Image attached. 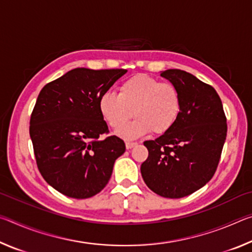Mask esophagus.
<instances>
[{
  "label": "esophagus",
  "mask_w": 252,
  "mask_h": 252,
  "mask_svg": "<svg viewBox=\"0 0 252 252\" xmlns=\"http://www.w3.org/2000/svg\"><path fill=\"white\" fill-rule=\"evenodd\" d=\"M136 144H138L136 142H126V147L127 150H129V149H132L133 147H135Z\"/></svg>",
  "instance_id": "esophagus-1"
}]
</instances>
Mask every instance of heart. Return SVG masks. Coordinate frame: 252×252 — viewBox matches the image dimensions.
Instances as JSON below:
<instances>
[{
	"label": "heart",
	"instance_id": "heart-1",
	"mask_svg": "<svg viewBox=\"0 0 252 252\" xmlns=\"http://www.w3.org/2000/svg\"><path fill=\"white\" fill-rule=\"evenodd\" d=\"M181 94L176 85L160 82L147 74L126 80L119 94L105 92L100 96L101 116L114 130H120L132 116L137 120L119 131L126 139H134L151 132L167 133L176 125L181 112Z\"/></svg>",
	"mask_w": 252,
	"mask_h": 252
}]
</instances>
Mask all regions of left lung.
Masks as SVG:
<instances>
[{"label":"left lung","instance_id":"obj_1","mask_svg":"<svg viewBox=\"0 0 252 252\" xmlns=\"http://www.w3.org/2000/svg\"><path fill=\"white\" fill-rule=\"evenodd\" d=\"M160 75L178 88L181 112L171 130L144 141L149 156L141 164V174L153 192L178 199L211 180L227 138V118L211 85L178 69Z\"/></svg>","mask_w":252,"mask_h":252}]
</instances>
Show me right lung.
<instances>
[{
    "instance_id": "add662e5",
    "label": "right lung",
    "mask_w": 252,
    "mask_h": 252,
    "mask_svg": "<svg viewBox=\"0 0 252 252\" xmlns=\"http://www.w3.org/2000/svg\"><path fill=\"white\" fill-rule=\"evenodd\" d=\"M125 69L76 67L44 85L30 119L37 169L59 192L87 199L108 185L113 164L126 151L99 110L100 96Z\"/></svg>"
}]
</instances>
